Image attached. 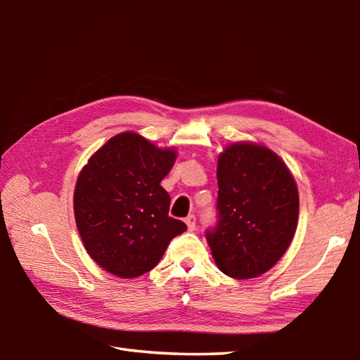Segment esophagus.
Here are the masks:
<instances>
[{
    "instance_id": "34e87169",
    "label": "esophagus",
    "mask_w": 360,
    "mask_h": 360,
    "mask_svg": "<svg viewBox=\"0 0 360 360\" xmlns=\"http://www.w3.org/2000/svg\"><path fill=\"white\" fill-rule=\"evenodd\" d=\"M186 224H187V229H188V230H193V229H195V224H197V219H195L193 214L187 216V217H186Z\"/></svg>"
}]
</instances>
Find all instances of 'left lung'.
Returning a JSON list of instances; mask_svg holds the SVG:
<instances>
[{"label": "left lung", "instance_id": "obj_1", "mask_svg": "<svg viewBox=\"0 0 360 360\" xmlns=\"http://www.w3.org/2000/svg\"><path fill=\"white\" fill-rule=\"evenodd\" d=\"M219 222L206 233L219 270L230 278L264 275L288 251L298 224V188L281 157L238 141L217 158Z\"/></svg>", "mask_w": 360, "mask_h": 360}]
</instances>
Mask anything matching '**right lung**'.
Listing matches in <instances>:
<instances>
[{"instance_id": "add662e5", "label": "right lung", "mask_w": 360, "mask_h": 360, "mask_svg": "<svg viewBox=\"0 0 360 360\" xmlns=\"http://www.w3.org/2000/svg\"><path fill=\"white\" fill-rule=\"evenodd\" d=\"M178 152L158 148L135 131L106 141L89 158L75 187V217L85 251L114 276L131 279L160 262L174 236L186 231L168 216L160 186Z\"/></svg>"}]
</instances>
